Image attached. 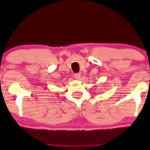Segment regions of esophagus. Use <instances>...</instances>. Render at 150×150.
<instances>
[{"instance_id": "1", "label": "esophagus", "mask_w": 150, "mask_h": 150, "mask_svg": "<svg viewBox=\"0 0 150 150\" xmlns=\"http://www.w3.org/2000/svg\"><path fill=\"white\" fill-rule=\"evenodd\" d=\"M74 77H75V78L76 79V80H80V77H81V74L80 73H75V75H74Z\"/></svg>"}]
</instances>
